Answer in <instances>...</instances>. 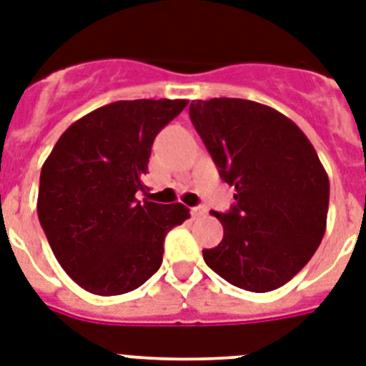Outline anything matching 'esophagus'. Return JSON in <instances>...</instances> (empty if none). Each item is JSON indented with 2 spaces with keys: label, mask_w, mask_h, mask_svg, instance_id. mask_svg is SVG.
Listing matches in <instances>:
<instances>
[{
  "label": "esophagus",
  "mask_w": 366,
  "mask_h": 366,
  "mask_svg": "<svg viewBox=\"0 0 366 366\" xmlns=\"http://www.w3.org/2000/svg\"><path fill=\"white\" fill-rule=\"evenodd\" d=\"M192 216L193 218H203V216H207V209L204 207H193Z\"/></svg>",
  "instance_id": "1"
}]
</instances>
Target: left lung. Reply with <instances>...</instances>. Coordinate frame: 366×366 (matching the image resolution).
<instances>
[{
	"label": "left lung",
	"mask_w": 366,
	"mask_h": 366,
	"mask_svg": "<svg viewBox=\"0 0 366 366\" xmlns=\"http://www.w3.org/2000/svg\"><path fill=\"white\" fill-rule=\"evenodd\" d=\"M189 118L219 177L234 186L224 239L204 263L240 290L265 293L307 265L327 225L329 177L295 122L234 97L192 101Z\"/></svg>",
	"instance_id": "obj_1"
}]
</instances>
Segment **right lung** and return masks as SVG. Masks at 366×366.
I'll return each instance as SVG.
<instances>
[{
	"label": "right lung",
	"mask_w": 366,
	"mask_h": 366,
	"mask_svg": "<svg viewBox=\"0 0 366 366\" xmlns=\"http://www.w3.org/2000/svg\"><path fill=\"white\" fill-rule=\"evenodd\" d=\"M186 99L116 101L71 124L43 163L37 214L61 269L90 293L122 295L159 269L184 204L150 201L154 139ZM147 197L140 199V193Z\"/></svg>",
	"instance_id": "1"
}]
</instances>
